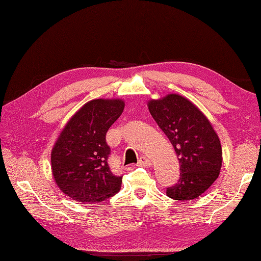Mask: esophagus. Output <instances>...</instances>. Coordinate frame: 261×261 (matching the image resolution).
Here are the masks:
<instances>
[{"label":"esophagus","instance_id":"34e87169","mask_svg":"<svg viewBox=\"0 0 261 261\" xmlns=\"http://www.w3.org/2000/svg\"><path fill=\"white\" fill-rule=\"evenodd\" d=\"M151 162L150 159H148L147 157H140L139 162H138V166H140V167H146V166H150Z\"/></svg>","mask_w":261,"mask_h":261}]
</instances>
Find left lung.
I'll use <instances>...</instances> for the list:
<instances>
[{
    "label": "left lung",
    "mask_w": 261,
    "mask_h": 261,
    "mask_svg": "<svg viewBox=\"0 0 261 261\" xmlns=\"http://www.w3.org/2000/svg\"><path fill=\"white\" fill-rule=\"evenodd\" d=\"M148 108L173 145L180 164L179 179L167 187L176 201L198 197L219 177L222 148L212 124L195 105L178 94L151 99Z\"/></svg>",
    "instance_id": "obj_1"
}]
</instances>
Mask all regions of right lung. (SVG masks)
Masks as SVG:
<instances>
[{
  "label": "right lung",
  "mask_w": 261,
  "mask_h": 261,
  "mask_svg": "<svg viewBox=\"0 0 261 261\" xmlns=\"http://www.w3.org/2000/svg\"><path fill=\"white\" fill-rule=\"evenodd\" d=\"M121 99H93L66 124L51 152V169L62 192L81 203H97L120 191L122 176L109 165L107 132L123 112Z\"/></svg>",
  "instance_id": "right-lung-1"
}]
</instances>
